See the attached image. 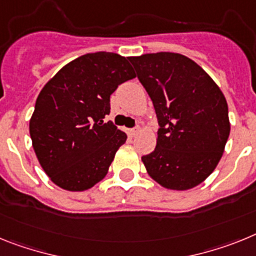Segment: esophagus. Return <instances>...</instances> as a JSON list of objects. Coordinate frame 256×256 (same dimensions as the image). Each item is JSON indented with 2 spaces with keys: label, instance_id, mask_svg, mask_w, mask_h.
Returning <instances> with one entry per match:
<instances>
[{
  "label": "esophagus",
  "instance_id": "34e87169",
  "mask_svg": "<svg viewBox=\"0 0 256 256\" xmlns=\"http://www.w3.org/2000/svg\"><path fill=\"white\" fill-rule=\"evenodd\" d=\"M139 131H140V128H130V130L128 131V136H135V135H138L139 134Z\"/></svg>",
  "mask_w": 256,
  "mask_h": 256
}]
</instances>
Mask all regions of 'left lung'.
I'll return each mask as SVG.
<instances>
[{"instance_id":"left-lung-1","label":"left lung","mask_w":256,"mask_h":256,"mask_svg":"<svg viewBox=\"0 0 256 256\" xmlns=\"http://www.w3.org/2000/svg\"><path fill=\"white\" fill-rule=\"evenodd\" d=\"M128 60L154 106L160 128L156 148L142 161L164 188L192 190L215 170L230 132L220 88L197 63L176 52Z\"/></svg>"}]
</instances>
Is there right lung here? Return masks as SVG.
I'll return each instance as SVG.
<instances>
[{"instance_id": "obj_1", "label": "right lung", "mask_w": 256, "mask_h": 256, "mask_svg": "<svg viewBox=\"0 0 256 256\" xmlns=\"http://www.w3.org/2000/svg\"><path fill=\"white\" fill-rule=\"evenodd\" d=\"M135 77L125 56L99 51L66 64L42 88L30 134L40 165L55 186L84 192L108 174L128 135L103 118L116 88Z\"/></svg>"}]
</instances>
